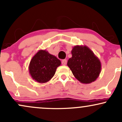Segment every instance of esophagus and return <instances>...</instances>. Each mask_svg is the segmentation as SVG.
I'll use <instances>...</instances> for the list:
<instances>
[{"label": "esophagus", "instance_id": "obj_1", "mask_svg": "<svg viewBox=\"0 0 122 122\" xmlns=\"http://www.w3.org/2000/svg\"><path fill=\"white\" fill-rule=\"evenodd\" d=\"M67 63V60H63L62 61V64L63 65H65Z\"/></svg>", "mask_w": 122, "mask_h": 122}]
</instances>
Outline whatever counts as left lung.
Masks as SVG:
<instances>
[{"instance_id":"1","label":"left lung","mask_w":122,"mask_h":122,"mask_svg":"<svg viewBox=\"0 0 122 122\" xmlns=\"http://www.w3.org/2000/svg\"><path fill=\"white\" fill-rule=\"evenodd\" d=\"M71 53L72 56L68 60L67 65L76 79L86 84L94 82L101 72L100 60L85 45L75 46Z\"/></svg>"}]
</instances>
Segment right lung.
<instances>
[{"instance_id": "1", "label": "right lung", "mask_w": 122, "mask_h": 122, "mask_svg": "<svg viewBox=\"0 0 122 122\" xmlns=\"http://www.w3.org/2000/svg\"><path fill=\"white\" fill-rule=\"evenodd\" d=\"M61 64V61L55 56L46 50H40L31 60L29 73L36 81L45 83L54 76L57 67Z\"/></svg>"}]
</instances>
